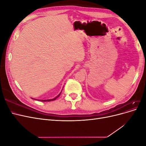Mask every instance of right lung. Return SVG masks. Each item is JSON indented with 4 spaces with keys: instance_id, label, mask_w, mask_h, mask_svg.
<instances>
[{
    "instance_id": "1",
    "label": "right lung",
    "mask_w": 146,
    "mask_h": 146,
    "mask_svg": "<svg viewBox=\"0 0 146 146\" xmlns=\"http://www.w3.org/2000/svg\"><path fill=\"white\" fill-rule=\"evenodd\" d=\"M61 92H60V93L58 95V96H57L56 97H55V98H54V99H47V100H39V101H41V102H50V101H52V100H55L56 99H57V98H58V97L60 96V95L61 94ZM32 99H33V98H32ZM34 100H36V99H34Z\"/></svg>"
}]
</instances>
